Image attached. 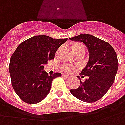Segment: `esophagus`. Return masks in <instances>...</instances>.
Here are the masks:
<instances>
[{"mask_svg":"<svg viewBox=\"0 0 125 125\" xmlns=\"http://www.w3.org/2000/svg\"><path fill=\"white\" fill-rule=\"evenodd\" d=\"M62 76L64 77V78H66V79H69V75H66V74H62Z\"/></svg>","mask_w":125,"mask_h":125,"instance_id":"34e87169","label":"esophagus"}]
</instances>
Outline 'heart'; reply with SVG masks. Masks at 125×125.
<instances>
[{"label": "heart", "instance_id": "heart-1", "mask_svg": "<svg viewBox=\"0 0 125 125\" xmlns=\"http://www.w3.org/2000/svg\"><path fill=\"white\" fill-rule=\"evenodd\" d=\"M73 52H79V51H83L85 52V48L84 46L81 43H74L73 45ZM62 69L64 71H65L66 72L71 71V70L74 69L73 66L69 65V64H64L62 66Z\"/></svg>", "mask_w": 125, "mask_h": 125}]
</instances>
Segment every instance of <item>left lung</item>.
<instances>
[{
	"label": "left lung",
	"instance_id": "left-lung-1",
	"mask_svg": "<svg viewBox=\"0 0 125 125\" xmlns=\"http://www.w3.org/2000/svg\"><path fill=\"white\" fill-rule=\"evenodd\" d=\"M74 41L83 42L89 52V60L80 75L86 76L84 82L80 79L78 89H71V93L79 100L93 103L101 99L113 84L119 62L116 52L111 44L91 34H81L70 38Z\"/></svg>",
	"mask_w": 125,
	"mask_h": 125
}]
</instances>
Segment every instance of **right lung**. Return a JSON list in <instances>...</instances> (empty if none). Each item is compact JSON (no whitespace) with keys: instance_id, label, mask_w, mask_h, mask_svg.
I'll return each mask as SVG.
<instances>
[{"instance_id":"1","label":"right lung","mask_w":125,"mask_h":125,"mask_svg":"<svg viewBox=\"0 0 125 125\" xmlns=\"http://www.w3.org/2000/svg\"><path fill=\"white\" fill-rule=\"evenodd\" d=\"M67 39H52L46 35L32 36L19 44L9 63L12 86L22 101L36 104L50 92L52 81L61 74L48 75L44 65L54 59L59 46Z\"/></svg>"}]
</instances>
